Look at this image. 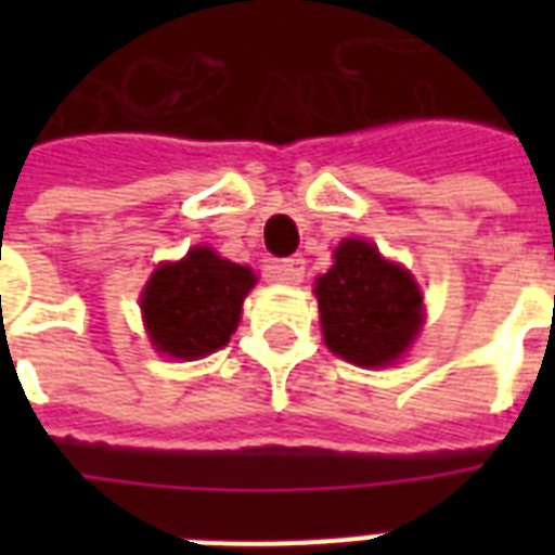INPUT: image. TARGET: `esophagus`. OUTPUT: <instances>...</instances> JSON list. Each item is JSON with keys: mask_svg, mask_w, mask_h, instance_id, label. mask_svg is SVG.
I'll return each mask as SVG.
<instances>
[{"mask_svg": "<svg viewBox=\"0 0 555 555\" xmlns=\"http://www.w3.org/2000/svg\"><path fill=\"white\" fill-rule=\"evenodd\" d=\"M270 270H273V276L282 279V282H302L305 259L302 256H291V259L273 261V264H270Z\"/></svg>", "mask_w": 555, "mask_h": 555, "instance_id": "esophagus-1", "label": "esophagus"}]
</instances>
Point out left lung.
I'll return each mask as SVG.
<instances>
[{
  "instance_id": "left-lung-1",
  "label": "left lung",
  "mask_w": 555,
  "mask_h": 555,
  "mask_svg": "<svg viewBox=\"0 0 555 555\" xmlns=\"http://www.w3.org/2000/svg\"><path fill=\"white\" fill-rule=\"evenodd\" d=\"M313 294L325 343L348 363L388 365L421 331V287L360 238L339 244Z\"/></svg>"
}]
</instances>
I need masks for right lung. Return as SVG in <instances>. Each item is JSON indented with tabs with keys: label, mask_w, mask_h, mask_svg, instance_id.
I'll list each match as a JSON object with an SVG mask.
<instances>
[{
	"label": "right lung",
	"mask_w": 555,
	"mask_h": 555,
	"mask_svg": "<svg viewBox=\"0 0 555 555\" xmlns=\"http://www.w3.org/2000/svg\"><path fill=\"white\" fill-rule=\"evenodd\" d=\"M253 285L250 268L207 247H195L176 264H160L141 299L152 346L178 360L212 354L230 343Z\"/></svg>",
	"instance_id": "add662e5"
}]
</instances>
